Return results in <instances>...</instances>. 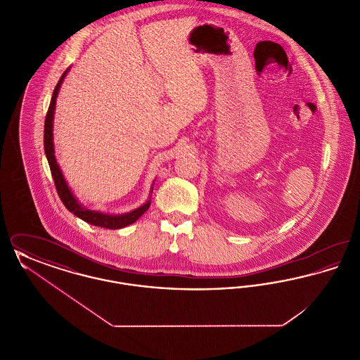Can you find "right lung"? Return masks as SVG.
<instances>
[{"instance_id": "add662e5", "label": "right lung", "mask_w": 360, "mask_h": 360, "mask_svg": "<svg viewBox=\"0 0 360 360\" xmlns=\"http://www.w3.org/2000/svg\"><path fill=\"white\" fill-rule=\"evenodd\" d=\"M68 72H69V69L62 74L58 85L55 86V89H53L51 103L49 106V112H47V116H46V122H44V151H46V156H47V160H49V165H50V169H51L55 188H56L59 198L62 200L65 206L69 209L71 213H74L77 217H79L81 220L91 224V225H96V226L106 228V229H120V228H124V226H127L129 224H134L136 220H139V217L143 216V213L150 207L151 201L148 200L144 205L137 207L129 213L119 214V216L105 214V213L97 212V210H90L85 206L81 205L78 202V200L74 197L72 191L70 190L66 181H65L63 174L59 169V165L56 163V159H55V155H53L55 151H53V137H52V125H53L52 122H53L56 97H58L59 89H60V85H62ZM151 193H153V188H151Z\"/></svg>"}]
</instances>
